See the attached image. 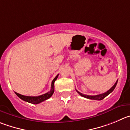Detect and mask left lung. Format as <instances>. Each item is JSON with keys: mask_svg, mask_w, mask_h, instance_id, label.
<instances>
[{"mask_svg": "<svg viewBox=\"0 0 130 130\" xmlns=\"http://www.w3.org/2000/svg\"><path fill=\"white\" fill-rule=\"evenodd\" d=\"M117 82H118V80H117V82H116V83L114 84V85L112 87H111V88H110L109 90H108L107 92H106L103 93V94H99V95H85V94H83L82 93L79 92H78V91L77 90H76V91H77V92L82 97H84V98H87V99H94V100H98V101H100V100H102V99H103L104 98H106V96H107L108 94H110V93H111L113 92V90L115 89V88H116V85H117Z\"/></svg>", "mask_w": 130, "mask_h": 130, "instance_id": "1", "label": "left lung"}]
</instances>
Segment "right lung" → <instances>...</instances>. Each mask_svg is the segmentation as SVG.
<instances>
[{
	"mask_svg": "<svg viewBox=\"0 0 130 130\" xmlns=\"http://www.w3.org/2000/svg\"><path fill=\"white\" fill-rule=\"evenodd\" d=\"M58 75L59 74H58L55 77H54V79L53 80V82H52L51 89V90L49 91V92H48L47 93H46V94L39 95V96H26V95H21V94L17 92H15V94H17V95L19 98H20V99H22L24 101L28 102L29 103L32 104L40 103L48 99V98H50L53 95L54 91V82H55V81L57 79V78H58Z\"/></svg>",
	"mask_w": 130,
	"mask_h": 130,
	"instance_id": "obj_1",
	"label": "right lung"
}]
</instances>
